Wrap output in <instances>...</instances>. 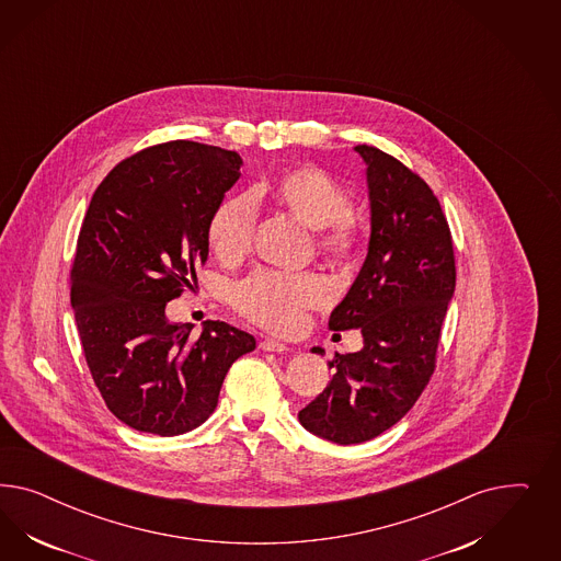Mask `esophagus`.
<instances>
[{
  "instance_id": "1",
  "label": "esophagus",
  "mask_w": 561,
  "mask_h": 561,
  "mask_svg": "<svg viewBox=\"0 0 561 561\" xmlns=\"http://www.w3.org/2000/svg\"><path fill=\"white\" fill-rule=\"evenodd\" d=\"M259 347H261L263 352H279V354H282V352H288V345H286V343H282V341L277 340H270V337L261 341V343H259Z\"/></svg>"
}]
</instances>
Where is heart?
<instances>
[{"instance_id":"heart-1","label":"heart","mask_w":561,"mask_h":561,"mask_svg":"<svg viewBox=\"0 0 561 561\" xmlns=\"http://www.w3.org/2000/svg\"><path fill=\"white\" fill-rule=\"evenodd\" d=\"M267 197L294 220L314 230V244L331 261H347L357 251L359 232L352 220L354 199L329 172L314 167L286 170L267 185ZM256 209L249 195L224 199L207 221V242L221 263H238L251 251ZM329 289L314 273L259 270L232 289L242 317L275 333H294L310 308L324 305Z\"/></svg>"}]
</instances>
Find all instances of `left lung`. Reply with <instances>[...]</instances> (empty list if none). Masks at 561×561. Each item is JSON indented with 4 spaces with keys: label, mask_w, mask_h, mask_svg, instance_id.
<instances>
[{
    "label": "left lung",
    "mask_w": 561,
    "mask_h": 561,
    "mask_svg": "<svg viewBox=\"0 0 561 561\" xmlns=\"http://www.w3.org/2000/svg\"><path fill=\"white\" fill-rule=\"evenodd\" d=\"M370 197L368 255L329 329H359L364 347L335 354L331 382L298 420L335 444L373 440L415 405L436 366L457 270L440 202L397 158L356 146Z\"/></svg>",
    "instance_id": "obj_1"
}]
</instances>
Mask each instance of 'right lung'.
Here are the masks:
<instances>
[{"instance_id":"obj_1","label":"right lung","mask_w":561,"mask_h":561,"mask_svg":"<svg viewBox=\"0 0 561 561\" xmlns=\"http://www.w3.org/2000/svg\"><path fill=\"white\" fill-rule=\"evenodd\" d=\"M237 152L176 139L125 158L88 205L71 267V308L106 408L137 432L204 424L255 337L221 321L170 323L167 302L197 284L207 221L240 176Z\"/></svg>"}]
</instances>
